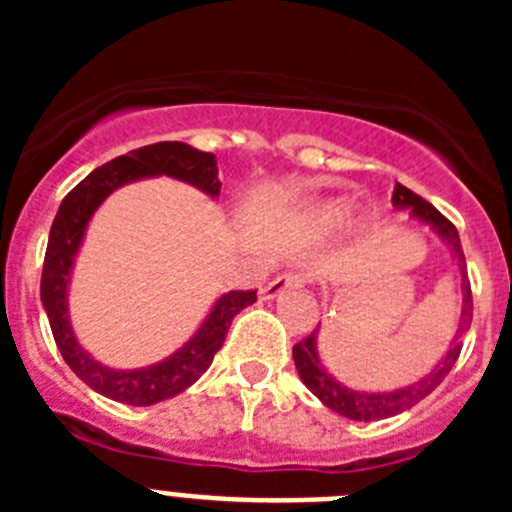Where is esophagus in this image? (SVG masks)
Returning a JSON list of instances; mask_svg holds the SVG:
<instances>
[{
	"instance_id": "esophagus-1",
	"label": "esophagus",
	"mask_w": 512,
	"mask_h": 512,
	"mask_svg": "<svg viewBox=\"0 0 512 512\" xmlns=\"http://www.w3.org/2000/svg\"><path fill=\"white\" fill-rule=\"evenodd\" d=\"M302 284H305V279H302L300 274H282V277L271 279V282L261 289V297H264V300H277L282 292H287V289H300Z\"/></svg>"
}]
</instances>
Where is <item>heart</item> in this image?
Masks as SVG:
<instances>
[{
    "label": "heart",
    "instance_id": "b5f03b06",
    "mask_svg": "<svg viewBox=\"0 0 512 512\" xmlns=\"http://www.w3.org/2000/svg\"><path fill=\"white\" fill-rule=\"evenodd\" d=\"M351 202L343 197H328V200H315L300 210L302 220L315 230H336L351 217Z\"/></svg>",
    "mask_w": 512,
    "mask_h": 512
}]
</instances>
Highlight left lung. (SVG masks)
Wrapping results in <instances>:
<instances>
[{
    "mask_svg": "<svg viewBox=\"0 0 512 512\" xmlns=\"http://www.w3.org/2000/svg\"><path fill=\"white\" fill-rule=\"evenodd\" d=\"M392 205L397 210H408L410 217H415L418 223L428 225L433 233L441 238L446 246H449L451 256L456 259L461 277V312H459V328H456L454 338H451L449 348L443 351L441 361L433 366L431 372H425L423 377L415 379L408 387H400V390H387V392H366V390H354V387H346L343 382H338L333 374L328 372V366L320 361L318 354V336L320 325L312 330L305 341L297 343L292 348V359H295L297 374L305 382L307 390L323 402L325 408L333 410V413L343 415L348 420H364V423H372V420H384L392 418V415H400L405 410H410L413 405H418L423 397L431 395L438 384L446 379V374L451 372V366L456 364L461 351V338L472 325V289H469V277H467V261H464V251H461L459 233H456L454 225L431 205L425 202L423 197L413 192V189L395 184V194H392Z\"/></svg>",
    "mask_w": 512,
    "mask_h": 512,
    "instance_id": "8db88e82",
    "label": "left lung"
}]
</instances>
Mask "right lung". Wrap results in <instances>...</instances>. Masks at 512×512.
I'll return each instance as SVG.
<instances>
[{"label": "right lung", "mask_w": 512, "mask_h": 512, "mask_svg": "<svg viewBox=\"0 0 512 512\" xmlns=\"http://www.w3.org/2000/svg\"><path fill=\"white\" fill-rule=\"evenodd\" d=\"M151 176H171L184 184H192L210 200H217L223 187L217 179V158L179 140H161V143L135 148L128 156L112 158L110 164L99 166L84 182L76 184L58 207L51 235H48L43 279H40V302H43L63 361L94 392L115 402L135 405V408L156 405L192 387L210 369L235 315L256 302V292H238V289L225 292L212 302L200 328L194 330V336L184 346L176 348L166 359L140 366V369L107 366L81 346L71 328L69 284L84 235H87L94 212L115 189L140 182V179H151Z\"/></svg>", "instance_id": "add662e5"}]
</instances>
